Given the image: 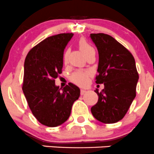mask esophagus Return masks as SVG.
<instances>
[{"label": "esophagus", "instance_id": "esophagus-1", "mask_svg": "<svg viewBox=\"0 0 154 154\" xmlns=\"http://www.w3.org/2000/svg\"><path fill=\"white\" fill-rule=\"evenodd\" d=\"M86 90H85V89H81L80 90V94H81V95H83V94H84L86 92Z\"/></svg>", "mask_w": 154, "mask_h": 154}]
</instances>
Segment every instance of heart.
I'll use <instances>...</instances> for the list:
<instances>
[{"label":"heart","instance_id":"heart-1","mask_svg":"<svg viewBox=\"0 0 154 154\" xmlns=\"http://www.w3.org/2000/svg\"><path fill=\"white\" fill-rule=\"evenodd\" d=\"M78 45L80 49L81 50V51L85 54V55H86L87 53L89 52L91 50L93 49V48L87 42L84 38H81V39L79 41ZM68 54H69V50H66L64 54H63V61L66 63L68 62ZM90 76H91V72H90V71H77L71 75V81L74 82V83H76L77 85H79V86H84L87 85V83H88Z\"/></svg>","mask_w":154,"mask_h":154}]
</instances>
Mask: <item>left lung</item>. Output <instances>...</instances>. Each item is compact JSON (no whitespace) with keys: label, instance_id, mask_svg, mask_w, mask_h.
Returning <instances> with one entry per match:
<instances>
[{"label":"left lung","instance_id":"1","mask_svg":"<svg viewBox=\"0 0 154 154\" xmlns=\"http://www.w3.org/2000/svg\"><path fill=\"white\" fill-rule=\"evenodd\" d=\"M90 37L99 54L95 83L104 85L100 92L94 91L98 100L91 108V114L102 123H116L125 117L136 97L139 74L135 59L111 35L91 33Z\"/></svg>","mask_w":154,"mask_h":154}]
</instances>
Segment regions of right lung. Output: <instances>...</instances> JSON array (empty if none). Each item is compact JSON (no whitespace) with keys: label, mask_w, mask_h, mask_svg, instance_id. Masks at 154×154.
<instances>
[{"label":"right lung","mask_w":154,"mask_h":154,"mask_svg":"<svg viewBox=\"0 0 154 154\" xmlns=\"http://www.w3.org/2000/svg\"><path fill=\"white\" fill-rule=\"evenodd\" d=\"M73 33H60L46 38L26 57L22 89L35 119L43 125L54 127L68 120L80 90L69 83L63 88L55 85L62 73L63 52Z\"/></svg>","instance_id":"obj_1"}]
</instances>
